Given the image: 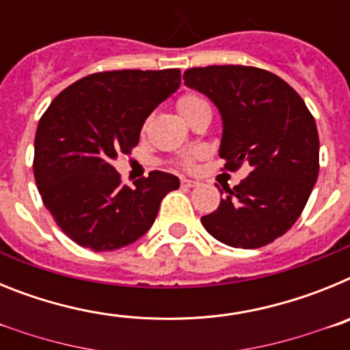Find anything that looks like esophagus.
<instances>
[{
	"label": "esophagus",
	"instance_id": "obj_1",
	"mask_svg": "<svg viewBox=\"0 0 350 350\" xmlns=\"http://www.w3.org/2000/svg\"><path fill=\"white\" fill-rule=\"evenodd\" d=\"M182 187H196L198 182L196 180H191V178H182Z\"/></svg>",
	"mask_w": 350,
	"mask_h": 350
}]
</instances>
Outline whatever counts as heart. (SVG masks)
I'll use <instances>...</instances> for the list:
<instances>
[{
	"label": "heart",
	"mask_w": 350,
	"mask_h": 350,
	"mask_svg": "<svg viewBox=\"0 0 350 350\" xmlns=\"http://www.w3.org/2000/svg\"><path fill=\"white\" fill-rule=\"evenodd\" d=\"M205 105H208V101L198 94H184L180 100H178V108H180V112L184 117L189 116L191 112L198 110L200 107H205ZM191 161H193V156H191V154H185V156L182 157V165H189Z\"/></svg>",
	"instance_id": "obj_1"
}]
</instances>
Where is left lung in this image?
Returning a JSON list of instances; mask_svg holds the SVG:
<instances>
[{"label":"left lung","mask_w":350,"mask_h":350,"mask_svg":"<svg viewBox=\"0 0 350 350\" xmlns=\"http://www.w3.org/2000/svg\"><path fill=\"white\" fill-rule=\"evenodd\" d=\"M184 83L219 108L224 168L250 166L240 184L224 187L217 210L203 215L202 224L230 247L268 245L295 224L319 175L314 117L289 83L261 68H191Z\"/></svg>","instance_id":"8db88e82"}]
</instances>
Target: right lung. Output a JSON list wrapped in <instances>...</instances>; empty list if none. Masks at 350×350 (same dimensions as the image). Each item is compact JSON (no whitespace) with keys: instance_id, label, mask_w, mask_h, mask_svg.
<instances>
[{"instance_id":"1","label":"right lung","mask_w":350,"mask_h":350,"mask_svg":"<svg viewBox=\"0 0 350 350\" xmlns=\"http://www.w3.org/2000/svg\"><path fill=\"white\" fill-rule=\"evenodd\" d=\"M178 85V68L101 71L71 83L45 110L35 137V180L73 242L96 252L137 242L156 221L161 200L178 189L175 175L157 170L129 187L112 166L137 147L145 119Z\"/></svg>"}]
</instances>
